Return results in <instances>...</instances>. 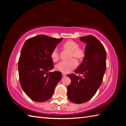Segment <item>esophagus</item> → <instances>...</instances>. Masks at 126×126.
<instances>
[{"instance_id": "esophagus-1", "label": "esophagus", "mask_w": 126, "mask_h": 126, "mask_svg": "<svg viewBox=\"0 0 126 126\" xmlns=\"http://www.w3.org/2000/svg\"><path fill=\"white\" fill-rule=\"evenodd\" d=\"M66 76V74L65 73H62V76L63 77H65Z\"/></svg>"}]
</instances>
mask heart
<instances>
[{"instance_id": "obj_1", "label": "heart", "mask_w": 126, "mask_h": 126, "mask_svg": "<svg viewBox=\"0 0 126 126\" xmlns=\"http://www.w3.org/2000/svg\"><path fill=\"white\" fill-rule=\"evenodd\" d=\"M63 47L65 49L71 52V57L81 59L84 56V52L82 49H79V44L73 41H68L66 42L63 45ZM51 58L52 60L56 62L59 60V54L57 48H55L51 53ZM78 62L76 59L73 58L68 61H62L56 65V70L60 71L63 73H69L75 69Z\"/></svg>"}]
</instances>
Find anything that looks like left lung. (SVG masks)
<instances>
[{"instance_id":"8db88e82","label":"left lung","mask_w":126,"mask_h":126,"mask_svg":"<svg viewBox=\"0 0 126 126\" xmlns=\"http://www.w3.org/2000/svg\"><path fill=\"white\" fill-rule=\"evenodd\" d=\"M80 40L86 44L85 56L75 73L83 76L68 75L71 81L67 87L68 97L77 104L84 103L95 95L106 70L107 54L103 44L92 35L81 37Z\"/></svg>"}]
</instances>
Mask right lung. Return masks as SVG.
<instances>
[{
    "instance_id": "1",
    "label": "right lung",
    "mask_w": 126,
    "mask_h": 126,
    "mask_svg": "<svg viewBox=\"0 0 126 126\" xmlns=\"http://www.w3.org/2000/svg\"><path fill=\"white\" fill-rule=\"evenodd\" d=\"M63 39L40 34L24 44L18 61L19 77L23 91L31 100L41 102L52 96L62 74L49 72L53 68L51 53Z\"/></svg>"
}]
</instances>
